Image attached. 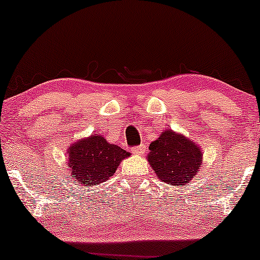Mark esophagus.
<instances>
[{
    "label": "esophagus",
    "instance_id": "34e87169",
    "mask_svg": "<svg viewBox=\"0 0 260 260\" xmlns=\"http://www.w3.org/2000/svg\"><path fill=\"white\" fill-rule=\"evenodd\" d=\"M132 153L136 155H143L145 153V145H139V147H134L132 149Z\"/></svg>",
    "mask_w": 260,
    "mask_h": 260
}]
</instances>
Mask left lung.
Wrapping results in <instances>:
<instances>
[{"mask_svg":"<svg viewBox=\"0 0 260 260\" xmlns=\"http://www.w3.org/2000/svg\"><path fill=\"white\" fill-rule=\"evenodd\" d=\"M149 150V165L156 177L169 186L189 183L203 164V150L194 140L168 128L150 143Z\"/></svg>","mask_w":260,"mask_h":260,"instance_id":"left-lung-1","label":"left lung"}]
</instances>
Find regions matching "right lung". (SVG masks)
<instances>
[{
	"label": "right lung",
	"instance_id": "1",
	"mask_svg": "<svg viewBox=\"0 0 260 260\" xmlns=\"http://www.w3.org/2000/svg\"><path fill=\"white\" fill-rule=\"evenodd\" d=\"M66 155L70 175L83 188L98 186L112 177L121 161L131 153L96 133L74 142Z\"/></svg>",
	"mask_w": 260,
	"mask_h": 260
}]
</instances>
